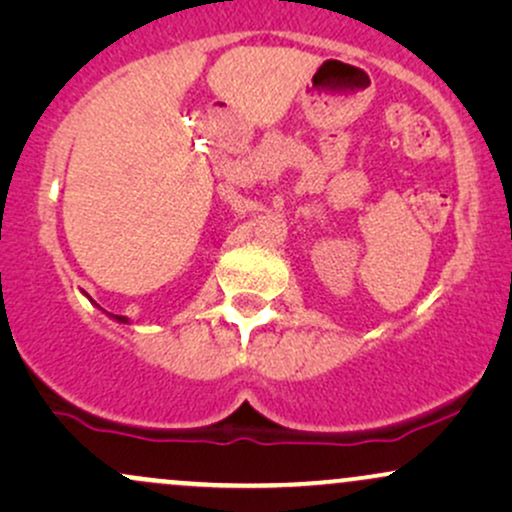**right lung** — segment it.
<instances>
[{
	"label": "right lung",
	"instance_id": "1",
	"mask_svg": "<svg viewBox=\"0 0 512 512\" xmlns=\"http://www.w3.org/2000/svg\"><path fill=\"white\" fill-rule=\"evenodd\" d=\"M108 315H110V317H113V320H115V322H120V325H127V322H129L125 315H113V313H108Z\"/></svg>",
	"mask_w": 512,
	"mask_h": 512
}]
</instances>
